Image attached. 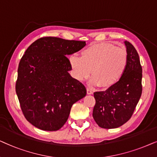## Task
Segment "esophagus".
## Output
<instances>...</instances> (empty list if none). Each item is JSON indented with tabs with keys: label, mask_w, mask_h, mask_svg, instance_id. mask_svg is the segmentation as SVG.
Masks as SVG:
<instances>
[{
	"label": "esophagus",
	"mask_w": 157,
	"mask_h": 157,
	"mask_svg": "<svg viewBox=\"0 0 157 157\" xmlns=\"http://www.w3.org/2000/svg\"><path fill=\"white\" fill-rule=\"evenodd\" d=\"M87 95H92L93 94V90L90 88H87Z\"/></svg>",
	"instance_id": "obj_1"
}]
</instances>
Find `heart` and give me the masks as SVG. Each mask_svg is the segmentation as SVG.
<instances>
[{
  "mask_svg": "<svg viewBox=\"0 0 157 157\" xmlns=\"http://www.w3.org/2000/svg\"><path fill=\"white\" fill-rule=\"evenodd\" d=\"M128 62L126 49L110 42L92 44L81 52V57L73 54L70 57L72 74L77 80H87L92 72L90 84L105 89L118 82Z\"/></svg>",
  "mask_w": 157,
  "mask_h": 157,
  "instance_id": "heart-1",
  "label": "heart"
}]
</instances>
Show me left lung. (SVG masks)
<instances>
[{
    "instance_id": "1",
    "label": "left lung",
    "mask_w": 157,
    "mask_h": 157,
    "mask_svg": "<svg viewBox=\"0 0 157 157\" xmlns=\"http://www.w3.org/2000/svg\"><path fill=\"white\" fill-rule=\"evenodd\" d=\"M128 65L119 81L105 91L94 93L93 116L103 128H118L132 116L142 93V67L134 47L125 41Z\"/></svg>"
}]
</instances>
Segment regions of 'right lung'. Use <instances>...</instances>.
Returning a JSON list of instances; mask_svg holds the SVG:
<instances>
[{
  "label": "right lung",
  "instance_id": "obj_1",
  "mask_svg": "<svg viewBox=\"0 0 157 157\" xmlns=\"http://www.w3.org/2000/svg\"><path fill=\"white\" fill-rule=\"evenodd\" d=\"M85 41L47 36L26 50L18 68L16 91L25 118L43 131H57L67 121L73 104L86 95L73 78L67 56L80 51Z\"/></svg>",
  "mask_w": 157,
  "mask_h": 157
}]
</instances>
